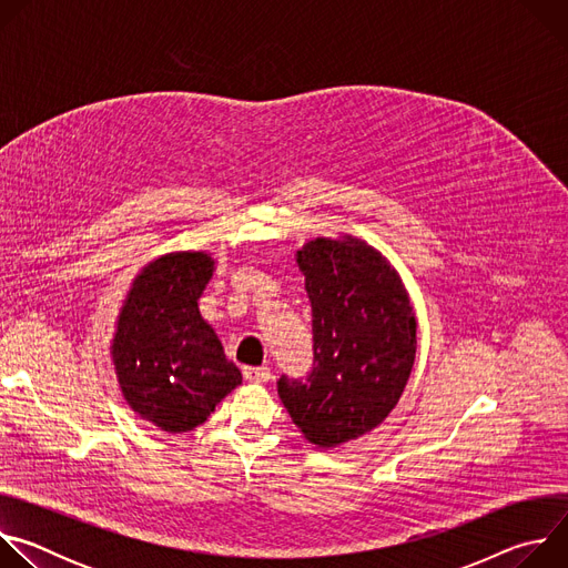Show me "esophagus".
<instances>
[{
    "label": "esophagus",
    "instance_id": "1",
    "mask_svg": "<svg viewBox=\"0 0 568 568\" xmlns=\"http://www.w3.org/2000/svg\"><path fill=\"white\" fill-rule=\"evenodd\" d=\"M242 375H245L247 382H267L272 371L267 366H245L242 368Z\"/></svg>",
    "mask_w": 568,
    "mask_h": 568
}]
</instances>
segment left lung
Returning <instances> with one entry per match:
<instances>
[{
    "label": "left lung",
    "instance_id": "8db88e82",
    "mask_svg": "<svg viewBox=\"0 0 568 568\" xmlns=\"http://www.w3.org/2000/svg\"><path fill=\"white\" fill-rule=\"evenodd\" d=\"M312 305L314 368L278 379L294 425L331 449L379 427L416 362L418 321L397 270L351 233L307 240L294 254Z\"/></svg>",
    "mask_w": 568,
    "mask_h": 568
}]
</instances>
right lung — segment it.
Here are the masks:
<instances>
[{
    "label": "right lung",
    "mask_w": 568,
    "mask_h": 568,
    "mask_svg": "<svg viewBox=\"0 0 568 568\" xmlns=\"http://www.w3.org/2000/svg\"><path fill=\"white\" fill-rule=\"evenodd\" d=\"M213 272L209 252L161 254L132 278L116 314L110 359L121 395L161 432L200 427L242 382L200 312Z\"/></svg>",
    "instance_id": "1"
}]
</instances>
